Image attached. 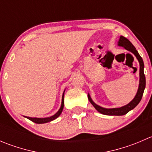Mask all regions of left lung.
I'll return each instance as SVG.
<instances>
[{
	"label": "left lung",
	"instance_id": "obj_1",
	"mask_svg": "<svg viewBox=\"0 0 152 152\" xmlns=\"http://www.w3.org/2000/svg\"><path fill=\"white\" fill-rule=\"evenodd\" d=\"M118 45L125 48L126 50H129L132 53H134V54L135 55L136 57H137V59H138L139 63H140V84H139L138 90H137V94H136L134 99H133L129 104H128L126 106H124V107H120V108H103V107H100V106L96 104L92 101L90 95L88 94L89 101H90V103L93 104V107L96 109V110L99 111L100 113H102V114L107 115H124L129 113L130 110L134 109L136 106L138 104L139 102H140V100H141L142 94H143L144 90H145V77L143 72L144 64L142 57L140 56V54H139L138 52L136 50V48H134V45L132 44V42H130L127 38L124 37L123 36H121L120 39H119L118 42Z\"/></svg>",
	"mask_w": 152,
	"mask_h": 152
}]
</instances>
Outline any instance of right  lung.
<instances>
[{"instance_id":"obj_1","label":"right lung","mask_w":152,"mask_h":152,"mask_svg":"<svg viewBox=\"0 0 152 152\" xmlns=\"http://www.w3.org/2000/svg\"><path fill=\"white\" fill-rule=\"evenodd\" d=\"M63 107H64V94L63 96H62V105H61L60 109H59V111H58L56 114L53 115V116H51V117H48V118H30V117H26V118H27L29 119V120L34 122V123L36 124H45V123H47V122L51 121L54 120V119H56V118L59 117V116L60 115L61 113H62V110H63Z\"/></svg>"}]
</instances>
